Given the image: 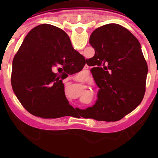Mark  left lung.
Wrapping results in <instances>:
<instances>
[{
  "label": "left lung",
  "instance_id": "8db88e82",
  "mask_svg": "<svg viewBox=\"0 0 158 158\" xmlns=\"http://www.w3.org/2000/svg\"><path fill=\"white\" fill-rule=\"evenodd\" d=\"M58 35L69 37L58 28ZM95 55L89 58L91 73L100 88L95 105L80 110L82 117L114 122L140 105L146 90L148 67L138 40L116 23L100 26L90 35Z\"/></svg>",
  "mask_w": 158,
  "mask_h": 158
}]
</instances>
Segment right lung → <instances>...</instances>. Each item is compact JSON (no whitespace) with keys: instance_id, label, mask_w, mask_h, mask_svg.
<instances>
[{"instance_id":"right-lung-1","label":"right lung","mask_w":158,"mask_h":158,"mask_svg":"<svg viewBox=\"0 0 158 158\" xmlns=\"http://www.w3.org/2000/svg\"><path fill=\"white\" fill-rule=\"evenodd\" d=\"M57 31V27L47 23L33 28L12 61L11 83L16 97L29 113L42 118L69 116L75 110L65 97L63 79L52 69L85 60L69 38L62 36L60 40Z\"/></svg>"}]
</instances>
